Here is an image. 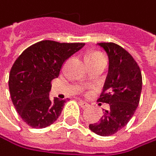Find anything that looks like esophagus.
Here are the masks:
<instances>
[{
  "instance_id": "34e87169",
  "label": "esophagus",
  "mask_w": 156,
  "mask_h": 156,
  "mask_svg": "<svg viewBox=\"0 0 156 156\" xmlns=\"http://www.w3.org/2000/svg\"><path fill=\"white\" fill-rule=\"evenodd\" d=\"M79 104L80 105V107L81 108H83V109H85V108H87V107H89L90 105H89V103H87L86 101H81V100H80L79 101Z\"/></svg>"
}]
</instances>
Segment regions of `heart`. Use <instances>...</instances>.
Listing matches in <instances>:
<instances>
[{
	"mask_svg": "<svg viewBox=\"0 0 156 156\" xmlns=\"http://www.w3.org/2000/svg\"><path fill=\"white\" fill-rule=\"evenodd\" d=\"M99 56H102V55L101 54H99V53H91L90 55H89L88 59L89 58H92V57H99Z\"/></svg>",
	"mask_w": 156,
	"mask_h": 156,
	"instance_id": "b5f03b06",
	"label": "heart"
}]
</instances>
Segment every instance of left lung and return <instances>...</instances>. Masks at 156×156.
Masks as SVG:
<instances>
[{"mask_svg": "<svg viewBox=\"0 0 156 156\" xmlns=\"http://www.w3.org/2000/svg\"><path fill=\"white\" fill-rule=\"evenodd\" d=\"M109 56V72L98 101L110 109L90 129L101 136H110L122 129L133 116L142 92V73L133 57L114 43H99Z\"/></svg>", "mask_w": 156, "mask_h": 156, "instance_id": "obj_1", "label": "left lung"}]
</instances>
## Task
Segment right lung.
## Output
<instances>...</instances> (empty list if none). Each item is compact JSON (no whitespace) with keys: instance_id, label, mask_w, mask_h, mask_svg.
I'll list each match as a JSON object with an SVG mask.
<instances>
[{"instance_id":"right-lung-1","label":"right lung","mask_w":156,"mask_h":156,"mask_svg":"<svg viewBox=\"0 0 156 156\" xmlns=\"http://www.w3.org/2000/svg\"><path fill=\"white\" fill-rule=\"evenodd\" d=\"M84 45L44 40L26 48L15 60L9 75L10 95L26 124L42 129L57 120L66 101H50L51 81L58 77L64 62Z\"/></svg>"}]
</instances>
